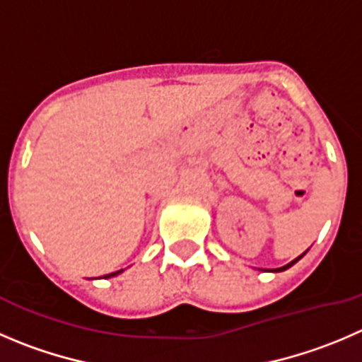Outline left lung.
I'll return each instance as SVG.
<instances>
[{
    "label": "left lung",
    "instance_id": "obj_1",
    "mask_svg": "<svg viewBox=\"0 0 362 362\" xmlns=\"http://www.w3.org/2000/svg\"><path fill=\"white\" fill-rule=\"evenodd\" d=\"M308 250H309V249H308ZM308 250H305L304 254H300V256H298V257H295V259H293V261H290V263H288V264H284V267H281V268H274V270H272V272H284V270H288V268L293 267V264L297 263L298 259H302V257H304L305 254H308Z\"/></svg>",
    "mask_w": 362,
    "mask_h": 362
}]
</instances>
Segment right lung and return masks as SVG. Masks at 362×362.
<instances>
[{
    "mask_svg": "<svg viewBox=\"0 0 362 362\" xmlns=\"http://www.w3.org/2000/svg\"><path fill=\"white\" fill-rule=\"evenodd\" d=\"M124 270H117V272H112V274H106V275H103V279H110V277H115V275H119V274H122Z\"/></svg>",
    "mask_w": 362,
    "mask_h": 362,
    "instance_id": "obj_1",
    "label": "right lung"
}]
</instances>
